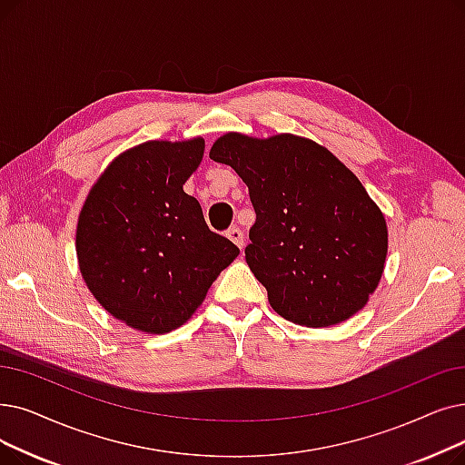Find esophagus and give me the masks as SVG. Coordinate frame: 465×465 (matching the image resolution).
Returning <instances> with one entry per match:
<instances>
[{
    "instance_id": "34e87169",
    "label": "esophagus",
    "mask_w": 465,
    "mask_h": 465,
    "mask_svg": "<svg viewBox=\"0 0 465 465\" xmlns=\"http://www.w3.org/2000/svg\"><path fill=\"white\" fill-rule=\"evenodd\" d=\"M226 235H228V239L230 241H233V243L239 247V249H243V245H245V235H243V232H241L237 226H233V228H230L228 232H226Z\"/></svg>"
}]
</instances>
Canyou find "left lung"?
Wrapping results in <instances>:
<instances>
[{"instance_id": "1", "label": "left lung", "mask_w": 465, "mask_h": 465, "mask_svg": "<svg viewBox=\"0 0 465 465\" xmlns=\"http://www.w3.org/2000/svg\"><path fill=\"white\" fill-rule=\"evenodd\" d=\"M209 155L249 186L256 222L245 258L281 317L319 329L365 308L386 264L388 226L336 155L289 133H226Z\"/></svg>"}]
</instances>
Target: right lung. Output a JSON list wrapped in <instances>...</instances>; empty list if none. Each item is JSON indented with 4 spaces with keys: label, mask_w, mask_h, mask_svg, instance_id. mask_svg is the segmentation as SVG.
Listing matches in <instances>:
<instances>
[{
    "label": "right lung",
    "mask_w": 465,
    "mask_h": 465,
    "mask_svg": "<svg viewBox=\"0 0 465 465\" xmlns=\"http://www.w3.org/2000/svg\"><path fill=\"white\" fill-rule=\"evenodd\" d=\"M205 140H148L119 153L77 218L75 251L89 291L110 315L165 334L193 315L239 249L209 230L184 183Z\"/></svg>",
    "instance_id": "obj_1"
}]
</instances>
